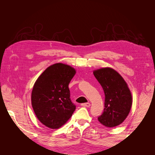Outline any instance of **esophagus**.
Returning <instances> with one entry per match:
<instances>
[{
	"instance_id": "34e87169",
	"label": "esophagus",
	"mask_w": 155,
	"mask_h": 155,
	"mask_svg": "<svg viewBox=\"0 0 155 155\" xmlns=\"http://www.w3.org/2000/svg\"><path fill=\"white\" fill-rule=\"evenodd\" d=\"M81 105H82V106H83V107H90L91 104H89V103H85V104H81Z\"/></svg>"
}]
</instances>
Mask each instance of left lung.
Wrapping results in <instances>:
<instances>
[{"mask_svg": "<svg viewBox=\"0 0 155 155\" xmlns=\"http://www.w3.org/2000/svg\"><path fill=\"white\" fill-rule=\"evenodd\" d=\"M105 93V108L98 121L107 127L122 124L129 115L133 104L132 94L123 77L110 67L93 71Z\"/></svg>", "mask_w": 155, "mask_h": 155, "instance_id": "obj_1", "label": "left lung"}]
</instances>
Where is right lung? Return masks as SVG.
Instances as JSON below:
<instances>
[{
	"label": "right lung",
	"mask_w": 155,
	"mask_h": 155,
	"mask_svg": "<svg viewBox=\"0 0 155 155\" xmlns=\"http://www.w3.org/2000/svg\"><path fill=\"white\" fill-rule=\"evenodd\" d=\"M76 70L70 65H50L37 78L31 101L35 114L41 124L58 129L71 118L76 109L70 100L68 85Z\"/></svg>",
	"instance_id": "1"
}]
</instances>
